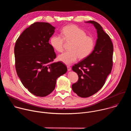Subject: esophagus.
Segmentation results:
<instances>
[{
  "label": "esophagus",
  "instance_id": "1",
  "mask_svg": "<svg viewBox=\"0 0 131 131\" xmlns=\"http://www.w3.org/2000/svg\"><path fill=\"white\" fill-rule=\"evenodd\" d=\"M67 69H68V71H70L71 70V67L69 66H67Z\"/></svg>",
  "mask_w": 131,
  "mask_h": 131
}]
</instances>
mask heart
Wrapping results in <instances>:
<instances>
[{
    "mask_svg": "<svg viewBox=\"0 0 131 131\" xmlns=\"http://www.w3.org/2000/svg\"><path fill=\"white\" fill-rule=\"evenodd\" d=\"M61 35L53 36L50 43L54 49L59 52L64 50L65 40L71 42L69 51L59 55L60 61L66 65H70L79 58L82 60L87 58L94 50L95 40L94 37L88 36L86 32L76 25H70L64 27Z\"/></svg>",
    "mask_w": 131,
    "mask_h": 131,
    "instance_id": "obj_1",
    "label": "heart"
}]
</instances>
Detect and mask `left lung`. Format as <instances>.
<instances>
[{
    "label": "left lung",
    "mask_w": 131,
    "mask_h": 131,
    "mask_svg": "<svg viewBox=\"0 0 131 131\" xmlns=\"http://www.w3.org/2000/svg\"><path fill=\"white\" fill-rule=\"evenodd\" d=\"M97 30V39L94 50L87 58L72 66L78 81L72 85L73 91L81 97H88L104 85L113 67V44L110 37L97 22L90 21Z\"/></svg>",
    "instance_id": "obj_1"
}]
</instances>
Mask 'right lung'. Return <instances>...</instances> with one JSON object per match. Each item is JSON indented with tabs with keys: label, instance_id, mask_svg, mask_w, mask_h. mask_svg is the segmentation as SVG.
Instances as JSON below:
<instances>
[{
	"label": "right lung",
	"instance_id": "add662e5",
	"mask_svg": "<svg viewBox=\"0 0 131 131\" xmlns=\"http://www.w3.org/2000/svg\"><path fill=\"white\" fill-rule=\"evenodd\" d=\"M55 28L48 23H34L15 42L17 74L24 87L37 96L50 94L55 88L57 79L67 70L63 63L53 62L56 54L49 41Z\"/></svg>",
	"mask_w": 131,
	"mask_h": 131
}]
</instances>
